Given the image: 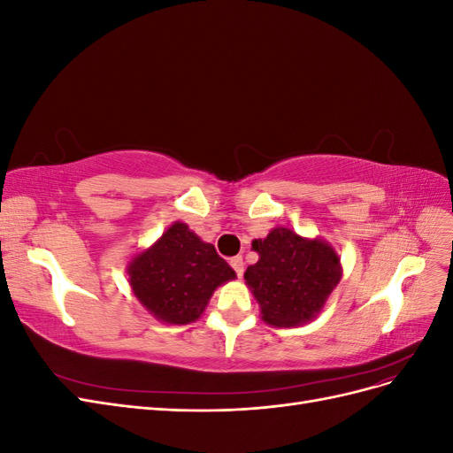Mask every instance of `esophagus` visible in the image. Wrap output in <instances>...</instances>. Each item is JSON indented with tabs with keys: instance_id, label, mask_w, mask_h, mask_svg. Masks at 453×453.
Listing matches in <instances>:
<instances>
[{
	"instance_id": "34e87169",
	"label": "esophagus",
	"mask_w": 453,
	"mask_h": 453,
	"mask_svg": "<svg viewBox=\"0 0 453 453\" xmlns=\"http://www.w3.org/2000/svg\"><path fill=\"white\" fill-rule=\"evenodd\" d=\"M230 266L236 270L238 278L243 276V258H242V257H232V258H230Z\"/></svg>"
}]
</instances>
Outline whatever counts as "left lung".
I'll use <instances>...</instances> for the list:
<instances>
[{"mask_svg":"<svg viewBox=\"0 0 453 453\" xmlns=\"http://www.w3.org/2000/svg\"><path fill=\"white\" fill-rule=\"evenodd\" d=\"M258 255L243 278L265 323L278 328L313 321L342 280L336 250L323 238H304L287 226H273L253 240Z\"/></svg>","mask_w":453,"mask_h":453,"instance_id":"obj_1","label":"left lung"}]
</instances>
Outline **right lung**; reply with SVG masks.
<instances>
[{"mask_svg": "<svg viewBox=\"0 0 453 453\" xmlns=\"http://www.w3.org/2000/svg\"><path fill=\"white\" fill-rule=\"evenodd\" d=\"M128 283L134 296L166 325H188L208 308L217 287L236 278V272L200 240L187 223L175 221L149 248L128 260Z\"/></svg>", "mask_w": 453, "mask_h": 453, "instance_id": "add662e5", "label": "right lung"}]
</instances>
